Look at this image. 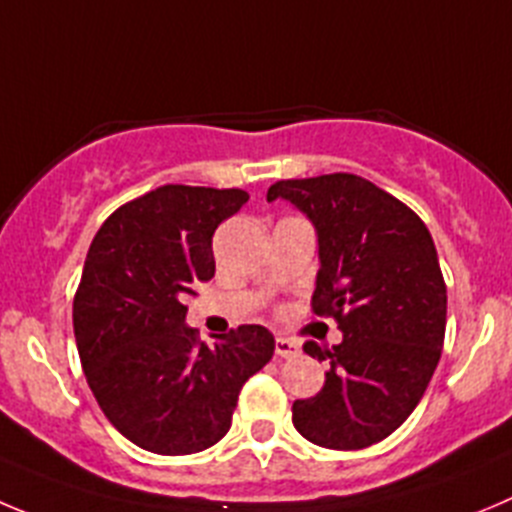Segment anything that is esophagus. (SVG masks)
Here are the masks:
<instances>
[{
    "instance_id": "34e87169",
    "label": "esophagus",
    "mask_w": 512,
    "mask_h": 512,
    "mask_svg": "<svg viewBox=\"0 0 512 512\" xmlns=\"http://www.w3.org/2000/svg\"><path fill=\"white\" fill-rule=\"evenodd\" d=\"M275 353H278L280 358H293L300 353V346L295 341H290V338H278V341H275Z\"/></svg>"
}]
</instances>
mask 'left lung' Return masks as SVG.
Masks as SVG:
<instances>
[{
	"instance_id": "obj_1",
	"label": "left lung",
	"mask_w": 512,
	"mask_h": 512,
	"mask_svg": "<svg viewBox=\"0 0 512 512\" xmlns=\"http://www.w3.org/2000/svg\"><path fill=\"white\" fill-rule=\"evenodd\" d=\"M293 204L315 227L313 310L333 315L343 341L305 343L328 361L326 384L293 404V424L328 450H364L414 412L442 356L447 288L427 224L353 174L278 181L267 202Z\"/></svg>"
}]
</instances>
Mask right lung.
I'll use <instances>...</instances> for the list:
<instances>
[{"label":"right lung","instance_id":"obj_1","mask_svg":"<svg viewBox=\"0 0 512 512\" xmlns=\"http://www.w3.org/2000/svg\"><path fill=\"white\" fill-rule=\"evenodd\" d=\"M242 189L166 184L105 219L85 257L73 328L90 391L108 422L156 455H191L232 424L242 384L275 353L262 326L197 341L186 295L212 280L214 229Z\"/></svg>","mask_w":512,"mask_h":512}]
</instances>
